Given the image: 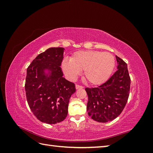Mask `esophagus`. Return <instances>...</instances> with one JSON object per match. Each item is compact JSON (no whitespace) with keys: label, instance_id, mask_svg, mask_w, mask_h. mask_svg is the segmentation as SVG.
<instances>
[{"label":"esophagus","instance_id":"34e87169","mask_svg":"<svg viewBox=\"0 0 153 153\" xmlns=\"http://www.w3.org/2000/svg\"><path fill=\"white\" fill-rule=\"evenodd\" d=\"M75 87H76V89H84V87H82L81 85H79L78 84L75 85Z\"/></svg>","mask_w":153,"mask_h":153}]
</instances>
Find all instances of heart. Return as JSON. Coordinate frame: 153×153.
Instances as JSON below:
<instances>
[{
    "instance_id": "heart-1",
    "label": "heart",
    "mask_w": 153,
    "mask_h": 153,
    "mask_svg": "<svg viewBox=\"0 0 153 153\" xmlns=\"http://www.w3.org/2000/svg\"><path fill=\"white\" fill-rule=\"evenodd\" d=\"M115 60L109 52L88 50L78 51L71 60L64 59L62 62L64 72L71 79L84 71V78L89 84L101 85L108 80L115 68Z\"/></svg>"
}]
</instances>
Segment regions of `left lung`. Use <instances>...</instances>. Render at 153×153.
Returning a JSON list of instances; mask_svg holds the SVG:
<instances>
[{
	"instance_id": "8db88e82",
	"label": "left lung",
	"mask_w": 153,
	"mask_h": 153,
	"mask_svg": "<svg viewBox=\"0 0 153 153\" xmlns=\"http://www.w3.org/2000/svg\"><path fill=\"white\" fill-rule=\"evenodd\" d=\"M117 70L102 85L85 88L88 95L87 111L96 121L106 123L121 114L126 106L129 94L131 80L127 64L115 56Z\"/></svg>"
}]
</instances>
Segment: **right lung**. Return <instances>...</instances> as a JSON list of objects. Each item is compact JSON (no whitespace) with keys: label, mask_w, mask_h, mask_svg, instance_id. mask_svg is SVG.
I'll return each instance as SVG.
<instances>
[{"label":"right lung","mask_w":153,"mask_h":153,"mask_svg":"<svg viewBox=\"0 0 153 153\" xmlns=\"http://www.w3.org/2000/svg\"><path fill=\"white\" fill-rule=\"evenodd\" d=\"M64 48L53 47L39 54L27 69L25 84L29 107L40 121L56 124L66 119L75 84L65 79L61 68Z\"/></svg>","instance_id":"add662e5"}]
</instances>
